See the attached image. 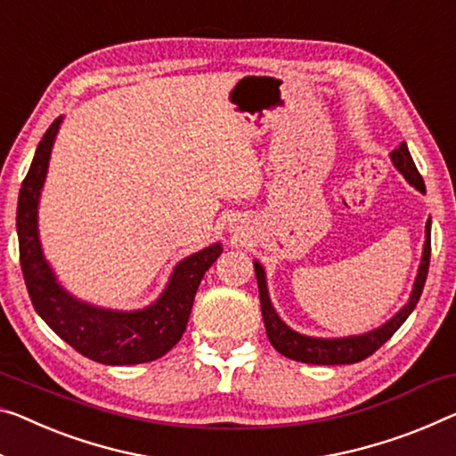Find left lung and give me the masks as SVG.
<instances>
[{"instance_id": "8db88e82", "label": "left lung", "mask_w": 456, "mask_h": 456, "mask_svg": "<svg viewBox=\"0 0 456 456\" xmlns=\"http://www.w3.org/2000/svg\"><path fill=\"white\" fill-rule=\"evenodd\" d=\"M391 163L395 169L403 175V179L408 181L411 187H416L419 193H426L424 179L418 173L414 159H411L408 144L402 142L394 152H389ZM430 226L432 220L426 222V238H424V248L422 258H419V267L414 287H411L410 299L402 310H399L394 318H389L379 328H373L365 334H353V336H340V338H318V336H307L297 330H293L279 318L275 307L271 304L269 297V287H267V273L258 261H255V275L258 283V297H261V312L265 320V330L271 340V345L275 346L287 359L310 362V365H350V362H359L367 359L375 353L377 348L383 346L391 336L395 334L399 326L405 320L418 304L419 296H422L426 275H428V265H430Z\"/></svg>"}]
</instances>
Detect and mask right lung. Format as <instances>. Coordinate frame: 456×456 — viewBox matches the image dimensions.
Listing matches in <instances>:
<instances>
[{
  "label": "right lung",
  "mask_w": 456,
  "mask_h": 456,
  "mask_svg": "<svg viewBox=\"0 0 456 456\" xmlns=\"http://www.w3.org/2000/svg\"><path fill=\"white\" fill-rule=\"evenodd\" d=\"M61 124L62 116L45 132L18 195L20 265L32 305L53 332L91 361L103 365L155 361L169 353L183 336L195 293L206 271L222 255V244L214 242L181 258L163 293L140 310H111L71 296L46 261L38 234L40 193Z\"/></svg>",
  "instance_id": "1"
}]
</instances>
